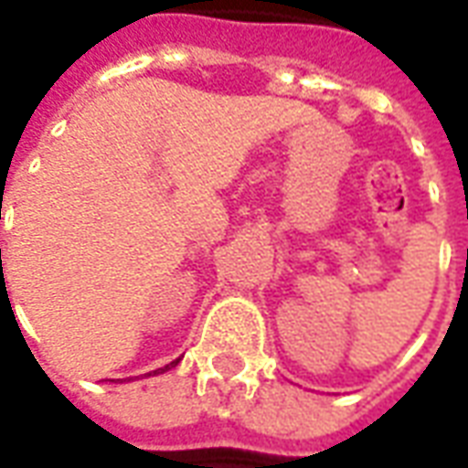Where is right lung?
<instances>
[{
    "mask_svg": "<svg viewBox=\"0 0 468 468\" xmlns=\"http://www.w3.org/2000/svg\"><path fill=\"white\" fill-rule=\"evenodd\" d=\"M0 253H2V250H0ZM177 363H180V358H175L173 363H167V366H163V368H157V371L147 373V376H154V373H165V371H170V368H175V366H177Z\"/></svg>",
    "mask_w": 468,
    "mask_h": 468,
    "instance_id": "add662e5",
    "label": "right lung"
}]
</instances>
